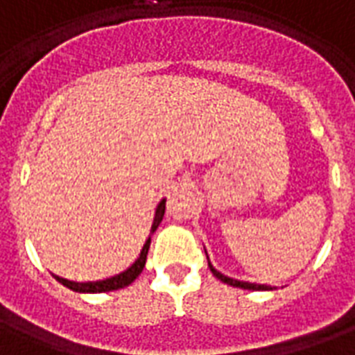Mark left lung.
Returning a JSON list of instances; mask_svg holds the SVG:
<instances>
[{
    "label": "left lung",
    "instance_id": "left-lung-1",
    "mask_svg": "<svg viewBox=\"0 0 355 355\" xmlns=\"http://www.w3.org/2000/svg\"><path fill=\"white\" fill-rule=\"evenodd\" d=\"M208 266L209 270H211V274L216 276L217 280L225 282V284H229V286L232 287H242V289H253V291H266V289H272V287L268 286H261V284H250V282H240V280H234V278H229V276H225V274H221L219 270H216L214 266H211V263L208 261Z\"/></svg>",
    "mask_w": 355,
    "mask_h": 355
}]
</instances>
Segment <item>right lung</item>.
<instances>
[{
    "label": "right lung",
    "instance_id": "add662e5",
    "mask_svg": "<svg viewBox=\"0 0 355 355\" xmlns=\"http://www.w3.org/2000/svg\"><path fill=\"white\" fill-rule=\"evenodd\" d=\"M164 208H166V200L162 198L160 204L157 206V211H155V219H153L151 225V234L157 229H159L160 221H162V217H164ZM151 234L146 240V244L141 248V253H139V257L136 259V263H132L124 272L117 274V276H111V278H105V280L100 282H69L66 278H60V276H54L56 280L60 282L62 286L69 287V289H73L77 293H105V291H115V289H123V287L130 286L132 282L138 278L141 270H144V266H146L147 261V252H149V245H151Z\"/></svg>",
    "mask_w": 355,
    "mask_h": 355
}]
</instances>
